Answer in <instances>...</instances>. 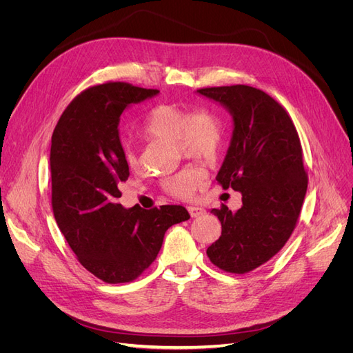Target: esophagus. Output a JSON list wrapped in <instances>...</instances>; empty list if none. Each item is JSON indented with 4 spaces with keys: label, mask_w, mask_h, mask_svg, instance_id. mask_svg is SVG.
Here are the masks:
<instances>
[{
    "label": "esophagus",
    "mask_w": 353,
    "mask_h": 353,
    "mask_svg": "<svg viewBox=\"0 0 353 353\" xmlns=\"http://www.w3.org/2000/svg\"><path fill=\"white\" fill-rule=\"evenodd\" d=\"M188 212H190L191 218H199L206 213V210L200 206H188Z\"/></svg>",
    "instance_id": "1"
}]
</instances>
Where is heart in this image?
I'll use <instances>...</instances> for the list:
<instances>
[{"instance_id":"heart-1","label":"heart","mask_w":353,"mask_h":353,"mask_svg":"<svg viewBox=\"0 0 353 353\" xmlns=\"http://www.w3.org/2000/svg\"><path fill=\"white\" fill-rule=\"evenodd\" d=\"M144 132L159 140L178 141L184 156L212 162L223 145L225 130L221 117L208 108L188 112L176 104L157 105L147 114ZM125 159L130 166L137 165V154L131 145H125ZM205 183V172L196 166H187L162 181V188L178 199H188Z\"/></svg>"}]
</instances>
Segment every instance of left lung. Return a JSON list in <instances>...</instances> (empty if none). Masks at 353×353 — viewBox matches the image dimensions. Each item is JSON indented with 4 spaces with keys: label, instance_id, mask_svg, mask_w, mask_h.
Returning a JSON list of instances; mask_svg holds the SVG:
<instances>
[{
    "label": "left lung",
    "instance_id": "8db88e82",
    "mask_svg": "<svg viewBox=\"0 0 353 353\" xmlns=\"http://www.w3.org/2000/svg\"><path fill=\"white\" fill-rule=\"evenodd\" d=\"M234 119L231 145L216 181L240 191L243 206L212 209L221 237L206 253L225 272L248 274L279 253L301 215L307 188L301 138L290 114L271 95L249 85L200 88Z\"/></svg>",
    "mask_w": 353,
    "mask_h": 353
}]
</instances>
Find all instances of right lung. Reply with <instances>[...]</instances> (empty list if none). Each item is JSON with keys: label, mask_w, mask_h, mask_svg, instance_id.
I'll return each instance as SVG.
<instances>
[{"label": "right lung", "mask_w": 353, "mask_h": 353, "mask_svg": "<svg viewBox=\"0 0 353 353\" xmlns=\"http://www.w3.org/2000/svg\"><path fill=\"white\" fill-rule=\"evenodd\" d=\"M159 90L128 82L94 85L74 97L51 138V205L85 270L109 284L137 280L157 258L165 232L190 219L184 206L125 209L117 199L130 168L119 117Z\"/></svg>", "instance_id": "obj_1"}]
</instances>
